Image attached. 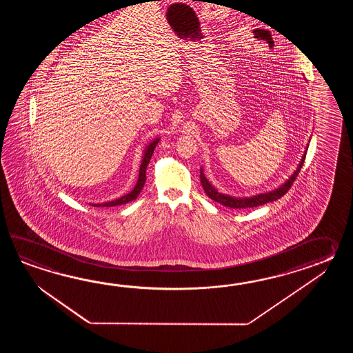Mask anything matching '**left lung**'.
<instances>
[{
	"instance_id": "8db88e82",
	"label": "left lung",
	"mask_w": 353,
	"mask_h": 353,
	"mask_svg": "<svg viewBox=\"0 0 353 353\" xmlns=\"http://www.w3.org/2000/svg\"><path fill=\"white\" fill-rule=\"evenodd\" d=\"M307 150V146L305 151H304V155L301 157L299 165L296 168V170L292 174V176L286 180L283 185H280L275 190H271V192H268V193H260V194L252 195V196H246V198H237V196L223 194V193L218 192L217 189L210 184L208 179L205 178L204 173H203L202 168H201V183H202L203 189H204L205 194L208 195L210 199H213L214 202L221 203L222 205L230 207V208H237V210H241V208H254V207H259V205H263V204H266V203L278 201L293 185L294 180L296 179L300 169H301V166L304 164Z\"/></svg>"
}]
</instances>
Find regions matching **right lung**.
Masks as SVG:
<instances>
[{
    "mask_svg": "<svg viewBox=\"0 0 353 353\" xmlns=\"http://www.w3.org/2000/svg\"><path fill=\"white\" fill-rule=\"evenodd\" d=\"M159 137H157L155 140H152L143 150V160H141V165H140V172H139V179L136 183L135 188L128 193V194L122 195L120 198L111 201V202L105 203H97V204H92L93 207H114V205H121V204H126V203L131 202L137 198V195L140 194V192L143 190V185H145V181H146V168L150 163L151 157H152V152L155 150L157 145L159 143Z\"/></svg>",
    "mask_w": 353,
    "mask_h": 353,
    "instance_id": "1",
    "label": "right lung"
}]
</instances>
